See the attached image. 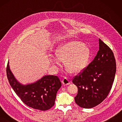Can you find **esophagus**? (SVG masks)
Returning <instances> with one entry per match:
<instances>
[{
    "label": "esophagus",
    "mask_w": 122,
    "mask_h": 122,
    "mask_svg": "<svg viewBox=\"0 0 122 122\" xmlns=\"http://www.w3.org/2000/svg\"><path fill=\"white\" fill-rule=\"evenodd\" d=\"M62 82L64 85H69L70 84V81L69 80L66 78V77H64V78L62 80Z\"/></svg>",
    "instance_id": "esophagus-1"
}]
</instances>
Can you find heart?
Wrapping results in <instances>:
<instances>
[{
  "mask_svg": "<svg viewBox=\"0 0 122 122\" xmlns=\"http://www.w3.org/2000/svg\"><path fill=\"white\" fill-rule=\"evenodd\" d=\"M56 55L57 59H50L53 66H60V61L65 62L67 71L76 73L86 66L90 58V51L82 42L71 41L57 49Z\"/></svg>",
  "mask_w": 122,
  "mask_h": 122,
  "instance_id": "b5f03b06",
  "label": "heart"
}]
</instances>
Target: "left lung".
I'll return each mask as SVG.
<instances>
[{
    "mask_svg": "<svg viewBox=\"0 0 122 122\" xmlns=\"http://www.w3.org/2000/svg\"><path fill=\"white\" fill-rule=\"evenodd\" d=\"M116 69L113 51L99 39V50L97 56L72 80L78 89L74 97L76 104L83 108H90L102 102L112 88Z\"/></svg>",
    "mask_w": 122,
    "mask_h": 122,
    "instance_id": "left-lung-1",
    "label": "left lung"
}]
</instances>
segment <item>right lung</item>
Segmentation results:
<instances>
[{
  "mask_svg": "<svg viewBox=\"0 0 122 122\" xmlns=\"http://www.w3.org/2000/svg\"><path fill=\"white\" fill-rule=\"evenodd\" d=\"M7 76L15 92L25 104L41 111L50 109L54 105L56 93L61 82L56 76H45L33 83L23 85L18 82L10 70L9 61Z\"/></svg>",
  "mask_w": 122,
  "mask_h": 122,
  "instance_id": "right-lung-1",
  "label": "right lung"
}]
</instances>
